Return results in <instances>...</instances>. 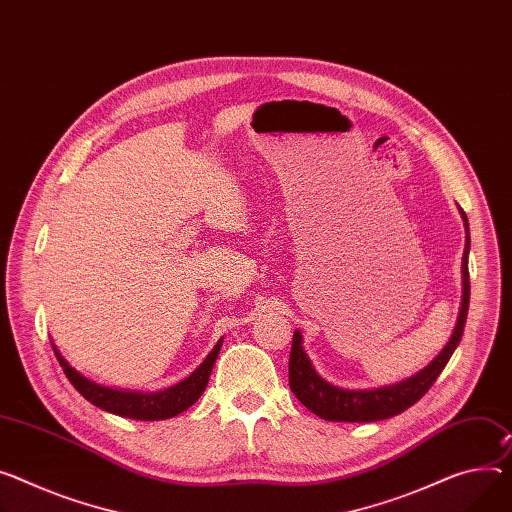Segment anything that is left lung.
Masks as SVG:
<instances>
[{
    "mask_svg": "<svg viewBox=\"0 0 512 512\" xmlns=\"http://www.w3.org/2000/svg\"><path fill=\"white\" fill-rule=\"evenodd\" d=\"M463 215L465 231H467V244L463 252V299H461V311L457 326L451 334V340L441 350V355L432 361L428 367H424L414 377L379 389L369 391H346L340 387L330 385L324 381L316 369L311 367L309 359L301 348V334L295 330L293 344H291V357H289V385L291 391L297 396V400L311 410L316 416L332 422H373V420H385L396 416L410 406H414L424 393L430 389V385L437 381L445 365L449 363L453 350L457 348L465 320H467V307H469V270H467V256H469V225L467 217Z\"/></svg>",
    "mask_w": 512,
    "mask_h": 512,
    "instance_id": "obj_1",
    "label": "left lung"
}]
</instances>
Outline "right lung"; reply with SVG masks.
I'll list each match as a JSON object with an SVG mask.
<instances>
[{
	"label": "right lung",
	"mask_w": 512,
	"mask_h": 512,
	"mask_svg": "<svg viewBox=\"0 0 512 512\" xmlns=\"http://www.w3.org/2000/svg\"><path fill=\"white\" fill-rule=\"evenodd\" d=\"M221 340L215 344V348L209 352V357L203 361V365L196 369L188 379L180 381L174 387H168L157 393H137V391H119L96 385L94 381L86 379L84 375L77 373L69 363L59 355V350L53 346L59 365L63 367V373L71 381V385L82 393V396L112 414L135 418V420H166L172 418L184 410H188L196 400L203 396V391L209 383V375L213 371L215 359L219 355Z\"/></svg>",
	"instance_id": "obj_1"
}]
</instances>
